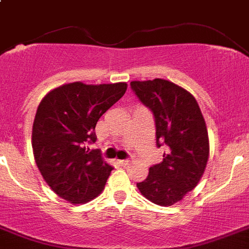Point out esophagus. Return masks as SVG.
<instances>
[{"mask_svg":"<svg viewBox=\"0 0 249 249\" xmlns=\"http://www.w3.org/2000/svg\"><path fill=\"white\" fill-rule=\"evenodd\" d=\"M130 162L129 159H124V160H119V163L120 165H127V163Z\"/></svg>","mask_w":249,"mask_h":249,"instance_id":"esophagus-1","label":"esophagus"}]
</instances>
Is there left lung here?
I'll use <instances>...</instances> for the list:
<instances>
[{
  "label": "left lung",
  "instance_id": "8db88e82",
  "mask_svg": "<svg viewBox=\"0 0 249 249\" xmlns=\"http://www.w3.org/2000/svg\"><path fill=\"white\" fill-rule=\"evenodd\" d=\"M130 87L152 113L156 145L165 146L162 161L136 186L151 202L171 206L202 178L210 151L205 119L192 94L169 80L131 82Z\"/></svg>",
  "mask_w": 249,
  "mask_h": 249
}]
</instances>
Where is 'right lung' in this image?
Segmentation results:
<instances>
[{"label": "right lung", "instance_id": "add662e5", "mask_svg": "<svg viewBox=\"0 0 249 249\" xmlns=\"http://www.w3.org/2000/svg\"><path fill=\"white\" fill-rule=\"evenodd\" d=\"M126 83L88 86L69 83L49 91L36 113L32 147L36 163L48 186L69 202L83 203L102 192L113 167L97 141L100 116L126 91Z\"/></svg>", "mask_w": 249, "mask_h": 249}]
</instances>
